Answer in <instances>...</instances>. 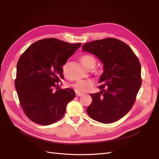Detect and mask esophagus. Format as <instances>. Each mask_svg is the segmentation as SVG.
Wrapping results in <instances>:
<instances>
[{
	"label": "esophagus",
	"mask_w": 159,
	"mask_h": 159,
	"mask_svg": "<svg viewBox=\"0 0 159 159\" xmlns=\"http://www.w3.org/2000/svg\"><path fill=\"white\" fill-rule=\"evenodd\" d=\"M75 95H76V97H80V96H81V95H82V93H80L75 92Z\"/></svg>",
	"instance_id": "1"
}]
</instances>
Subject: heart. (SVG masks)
Returning a JSON list of instances; mask_svg holds the SVG:
<instances>
[{"instance_id":"b5f03b06","label":"heart","mask_w":159,"mask_h":159,"mask_svg":"<svg viewBox=\"0 0 159 159\" xmlns=\"http://www.w3.org/2000/svg\"><path fill=\"white\" fill-rule=\"evenodd\" d=\"M81 61L82 64L85 67H87L91 64H95V59L94 57L91 55H84L81 57ZM66 65L64 66L63 70L65 72L66 71ZM93 82L92 81L88 80H79L76 81L75 84L72 85V87L75 89L76 92L78 93H85L89 91L93 87Z\"/></svg>"}]
</instances>
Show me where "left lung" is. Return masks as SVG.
<instances>
[{
  "label": "left lung",
  "mask_w": 159,
  "mask_h": 159,
  "mask_svg": "<svg viewBox=\"0 0 159 159\" xmlns=\"http://www.w3.org/2000/svg\"><path fill=\"white\" fill-rule=\"evenodd\" d=\"M82 51L95 55L103 64L101 91L90 94L88 115L105 124L118 121L132 108L140 89V62L127 44L112 38L86 43Z\"/></svg>",
  "instance_id": "left-lung-1"
}]
</instances>
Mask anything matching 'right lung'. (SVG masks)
<instances>
[{"label": "right lung", "instance_id": "add662e5", "mask_svg": "<svg viewBox=\"0 0 159 159\" xmlns=\"http://www.w3.org/2000/svg\"><path fill=\"white\" fill-rule=\"evenodd\" d=\"M81 45L46 38L30 45L20 57L15 88L24 112L32 121L48 125L64 116L75 91L54 89L64 79L62 66Z\"/></svg>", "mask_w": 159, "mask_h": 159}]
</instances>
